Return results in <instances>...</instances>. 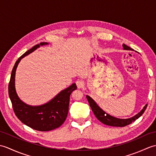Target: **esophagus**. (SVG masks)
I'll return each mask as SVG.
<instances>
[{
    "label": "esophagus",
    "instance_id": "esophagus-1",
    "mask_svg": "<svg viewBox=\"0 0 156 156\" xmlns=\"http://www.w3.org/2000/svg\"><path fill=\"white\" fill-rule=\"evenodd\" d=\"M76 86H77V87H78V88H83L84 85V81L82 80H78L76 82Z\"/></svg>",
    "mask_w": 156,
    "mask_h": 156
}]
</instances>
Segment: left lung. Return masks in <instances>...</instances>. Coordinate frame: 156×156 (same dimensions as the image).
<instances>
[{
	"label": "left lung",
	"mask_w": 156,
	"mask_h": 156,
	"mask_svg": "<svg viewBox=\"0 0 156 156\" xmlns=\"http://www.w3.org/2000/svg\"><path fill=\"white\" fill-rule=\"evenodd\" d=\"M122 48H123V49H126V50H133V49L129 47L127 45H126L125 44H122ZM87 98L89 102V105L90 106L92 111L94 112L95 117L103 124L109 126H112V127H125L126 125L131 124L132 122L135 121L136 119H137L139 117H140L141 116L143 115L147 106V104L145 105L143 109L133 117L125 119H118L106 113L103 110H102V109L98 107L93 99L89 97V96H87Z\"/></svg>",
	"instance_id": "8db88e82"
}]
</instances>
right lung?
<instances>
[{
    "mask_svg": "<svg viewBox=\"0 0 156 156\" xmlns=\"http://www.w3.org/2000/svg\"><path fill=\"white\" fill-rule=\"evenodd\" d=\"M48 44L47 42H41L40 44L34 46L17 59L12 68L9 84V95L15 115L23 123L40 131L53 130L64 123L68 113L69 97L72 92L77 88L75 83L72 84L62 90L50 101L40 106L27 105L19 98L15 90V80L16 69L19 62L40 45Z\"/></svg>",
    "mask_w": 156,
    "mask_h": 156,
    "instance_id": "obj_1",
    "label": "right lung"
}]
</instances>
